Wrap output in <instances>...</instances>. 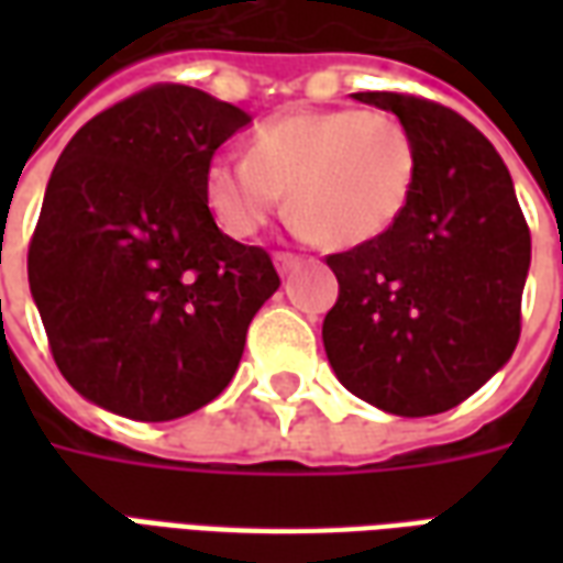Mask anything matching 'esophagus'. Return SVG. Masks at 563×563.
Wrapping results in <instances>:
<instances>
[{"mask_svg": "<svg viewBox=\"0 0 563 563\" xmlns=\"http://www.w3.org/2000/svg\"><path fill=\"white\" fill-rule=\"evenodd\" d=\"M274 265H277L280 274H292L301 265V256H295V253H274Z\"/></svg>", "mask_w": 563, "mask_h": 563, "instance_id": "34e87169", "label": "esophagus"}]
</instances>
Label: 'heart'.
Returning <instances> with one entry per match:
<instances>
[{
  "label": "heart",
  "mask_w": 563,
  "mask_h": 563,
  "mask_svg": "<svg viewBox=\"0 0 563 563\" xmlns=\"http://www.w3.org/2000/svg\"><path fill=\"white\" fill-rule=\"evenodd\" d=\"M416 168L413 132L389 111H295L258 129L250 153L213 156L205 201L222 232L246 241L292 189L301 232L358 246L401 220Z\"/></svg>",
  "instance_id": "heart-1"
}]
</instances>
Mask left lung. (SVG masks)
Returning a JSON list of instances; mask_svg holds the SVG:
<instances>
[{"instance_id":"8db88e82","label":"left lung","mask_w":563,"mask_h":563,"mask_svg":"<svg viewBox=\"0 0 563 563\" xmlns=\"http://www.w3.org/2000/svg\"><path fill=\"white\" fill-rule=\"evenodd\" d=\"M413 132L416 184L401 220L325 262L341 283L322 322L334 374L395 416H434L507 365L521 334L531 232L492 141L446 104L353 92Z\"/></svg>"}]
</instances>
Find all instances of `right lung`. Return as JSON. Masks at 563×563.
I'll list each match as a JSON object with an SVG mask.
<instances>
[{
    "mask_svg": "<svg viewBox=\"0 0 563 563\" xmlns=\"http://www.w3.org/2000/svg\"><path fill=\"white\" fill-rule=\"evenodd\" d=\"M250 114L156 84L75 132L30 241V289L59 374L111 413L168 422L232 383L280 277L222 234L205 168Z\"/></svg>",
    "mask_w": 563,
    "mask_h": 563,
    "instance_id": "add662e5",
    "label": "right lung"
}]
</instances>
